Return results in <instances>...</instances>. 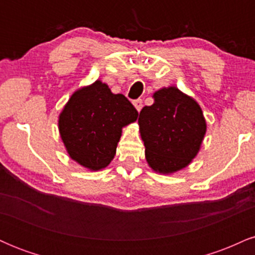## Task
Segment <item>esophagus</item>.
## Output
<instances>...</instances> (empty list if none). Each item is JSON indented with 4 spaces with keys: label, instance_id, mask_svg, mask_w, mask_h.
<instances>
[{
    "label": "esophagus",
    "instance_id": "34e87169",
    "mask_svg": "<svg viewBox=\"0 0 255 255\" xmlns=\"http://www.w3.org/2000/svg\"><path fill=\"white\" fill-rule=\"evenodd\" d=\"M133 104H134V107H135V109L137 111H140L142 109V101H141V99H136V101L133 102Z\"/></svg>",
    "mask_w": 255,
    "mask_h": 255
}]
</instances>
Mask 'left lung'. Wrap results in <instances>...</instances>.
I'll return each instance as SVG.
<instances>
[{
	"instance_id": "8db88e82",
	"label": "left lung",
	"mask_w": 255,
	"mask_h": 255,
	"mask_svg": "<svg viewBox=\"0 0 255 255\" xmlns=\"http://www.w3.org/2000/svg\"><path fill=\"white\" fill-rule=\"evenodd\" d=\"M140 111L139 130L148 165L158 174H174L188 166L200 150L206 121L194 98L176 86L163 87Z\"/></svg>"
}]
</instances>
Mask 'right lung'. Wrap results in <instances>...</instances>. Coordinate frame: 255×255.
Instances as JSON below:
<instances>
[{
    "label": "right lung",
    "mask_w": 255,
    "mask_h": 255,
    "mask_svg": "<svg viewBox=\"0 0 255 255\" xmlns=\"http://www.w3.org/2000/svg\"><path fill=\"white\" fill-rule=\"evenodd\" d=\"M136 119V109L124 95L96 80L71 96L58 116V130L69 157L98 171L115 157L122 128Z\"/></svg>",
    "instance_id": "add662e5"
}]
</instances>
